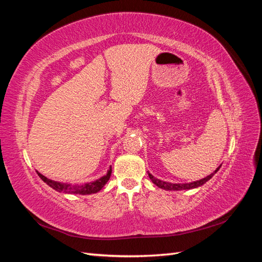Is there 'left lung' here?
<instances>
[{"mask_svg":"<svg viewBox=\"0 0 262 262\" xmlns=\"http://www.w3.org/2000/svg\"><path fill=\"white\" fill-rule=\"evenodd\" d=\"M220 168H221V165L213 172V173L207 176L206 178H204V179H200V180L193 181V182H189V183H171V182H165V181H162V180H160V179H157V178L153 177L151 173H148V177H149V179L152 180V182L154 183V185H157L159 188L164 189V190H188V189H193V188H197V187L203 186L204 183H206L208 180L211 179V177H213L216 173V172L220 170Z\"/></svg>","mask_w":262,"mask_h":262,"instance_id":"1","label":"left lung"}]
</instances>
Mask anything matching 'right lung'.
I'll return each mask as SVG.
<instances>
[{
  "label": "right lung",
  "mask_w": 262,
  "mask_h": 262,
  "mask_svg": "<svg viewBox=\"0 0 262 262\" xmlns=\"http://www.w3.org/2000/svg\"><path fill=\"white\" fill-rule=\"evenodd\" d=\"M111 168L108 170L107 174L100 178V179L92 181V182H88V183H83V185H71V183H65V182H58V181H54L52 179H48L47 177L42 176L41 173H39L37 171L38 176L40 177V179L46 182L49 187H52L55 190L58 192H64V193H79V194H91V193H96L98 191L101 190L105 183L108 182L111 176Z\"/></svg>",
  "instance_id": "add662e5"
}]
</instances>
